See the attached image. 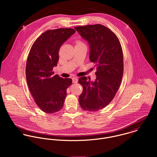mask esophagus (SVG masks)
<instances>
[{"instance_id":"obj_1","label":"esophagus","mask_w":157,"mask_h":157,"mask_svg":"<svg viewBox=\"0 0 157 157\" xmlns=\"http://www.w3.org/2000/svg\"><path fill=\"white\" fill-rule=\"evenodd\" d=\"M72 83H77L78 82V78H72Z\"/></svg>"}]
</instances>
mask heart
<instances>
[{
    "mask_svg": "<svg viewBox=\"0 0 157 157\" xmlns=\"http://www.w3.org/2000/svg\"><path fill=\"white\" fill-rule=\"evenodd\" d=\"M75 43V46H80V45H85L82 41H80L79 40H77Z\"/></svg>",
    "mask_w": 157,
    "mask_h": 157,
    "instance_id": "heart-1",
    "label": "heart"
}]
</instances>
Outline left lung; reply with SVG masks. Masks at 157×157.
<instances>
[{
    "instance_id": "left-lung-1",
    "label": "left lung",
    "mask_w": 157,
    "mask_h": 157,
    "mask_svg": "<svg viewBox=\"0 0 157 157\" xmlns=\"http://www.w3.org/2000/svg\"><path fill=\"white\" fill-rule=\"evenodd\" d=\"M74 28L89 44L90 60L97 67L94 82L86 77L78 79L83 86L79 103L85 111H97L111 103L120 86L123 74L121 46L117 36L102 25Z\"/></svg>"
}]
</instances>
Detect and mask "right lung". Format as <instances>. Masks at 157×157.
I'll use <instances>...</instances> for the list:
<instances>
[{"label":"right lung","instance_id":"obj_1","mask_svg":"<svg viewBox=\"0 0 157 157\" xmlns=\"http://www.w3.org/2000/svg\"><path fill=\"white\" fill-rule=\"evenodd\" d=\"M72 28L46 31L32 46L26 65V78L36 105L44 112L60 111L67 96L71 78L53 74V67L59 61V50L74 33Z\"/></svg>","mask_w":157,"mask_h":157}]
</instances>
